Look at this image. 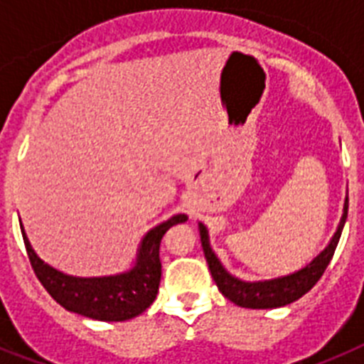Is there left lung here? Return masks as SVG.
<instances>
[{
    "label": "left lung",
    "mask_w": 364,
    "mask_h": 364,
    "mask_svg": "<svg viewBox=\"0 0 364 364\" xmlns=\"http://www.w3.org/2000/svg\"><path fill=\"white\" fill-rule=\"evenodd\" d=\"M346 215H348V197H346L345 200L343 217H341L339 226H337V231L333 233L332 240H330V244L324 247L319 255L311 260L310 264L297 269V272L290 273V275H284V277L255 282L240 281V279L233 277L231 273H228L226 269H224V266L220 264V260L217 259V255H215L213 250L210 247L208 230H205V226L200 222V224H198V230H200V242L202 250H204V257L205 260H208V266H210L211 277L217 282L218 290L222 291V295L226 299H230L231 302H235L237 306L253 308V310H268V308L286 306V304H290V302L297 301L302 295L308 294V291L317 284V281L323 277L324 269L330 264V260H332L333 252H336L337 247V242H339L341 239V231L345 228Z\"/></svg>",
    "instance_id": "1"
}]
</instances>
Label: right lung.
<instances>
[{
	"instance_id": "1",
	"label": "right lung",
	"mask_w": 364,
	"mask_h": 364,
	"mask_svg": "<svg viewBox=\"0 0 364 364\" xmlns=\"http://www.w3.org/2000/svg\"><path fill=\"white\" fill-rule=\"evenodd\" d=\"M186 220H188L186 215H175L147 231L138 247L133 268L129 272L107 275V277H73L58 272L53 266L45 264L34 253L23 226H21V235L38 281L58 304L89 319L112 323V321L133 319L153 304L162 277V262H160L162 237L169 228Z\"/></svg>"
}]
</instances>
